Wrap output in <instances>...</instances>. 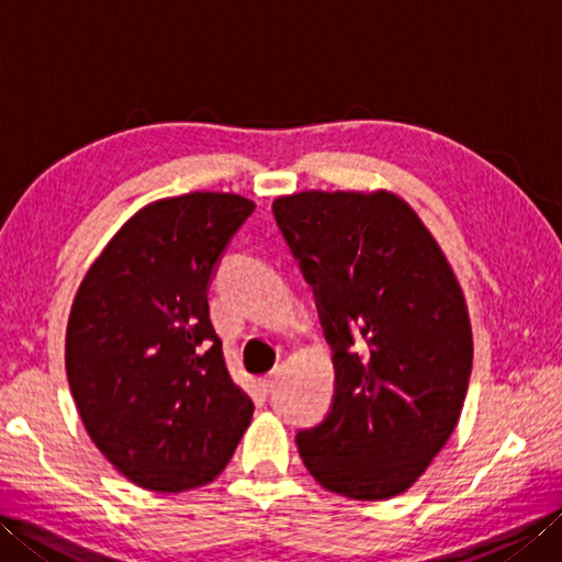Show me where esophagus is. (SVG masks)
Listing matches in <instances>:
<instances>
[{
    "mask_svg": "<svg viewBox=\"0 0 562 562\" xmlns=\"http://www.w3.org/2000/svg\"><path fill=\"white\" fill-rule=\"evenodd\" d=\"M274 384H278V372H270L260 379V389L266 393H270L274 389Z\"/></svg>",
    "mask_w": 562,
    "mask_h": 562,
    "instance_id": "1",
    "label": "esophagus"
}]
</instances>
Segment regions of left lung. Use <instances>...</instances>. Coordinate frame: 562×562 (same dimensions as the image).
Segmentation results:
<instances>
[{"instance_id": "8db88e82", "label": "left lung", "mask_w": 562, "mask_h": 562, "mask_svg": "<svg viewBox=\"0 0 562 562\" xmlns=\"http://www.w3.org/2000/svg\"><path fill=\"white\" fill-rule=\"evenodd\" d=\"M314 288L336 396L296 447L321 487L389 499L459 423L473 364L469 306L435 236L389 190H302L272 202Z\"/></svg>"}]
</instances>
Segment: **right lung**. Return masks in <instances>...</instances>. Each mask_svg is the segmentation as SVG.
Masks as SVG:
<instances>
[{
  "label": "right lung",
  "instance_id": "right-lung-1",
  "mask_svg": "<svg viewBox=\"0 0 562 562\" xmlns=\"http://www.w3.org/2000/svg\"><path fill=\"white\" fill-rule=\"evenodd\" d=\"M254 210V200L210 190L149 202L91 262L71 302L65 367L79 417L145 491L212 483L254 417L207 304L214 266Z\"/></svg>",
  "mask_w": 562,
  "mask_h": 562
}]
</instances>
